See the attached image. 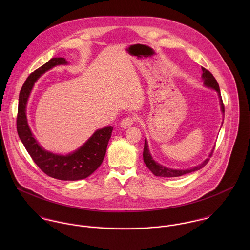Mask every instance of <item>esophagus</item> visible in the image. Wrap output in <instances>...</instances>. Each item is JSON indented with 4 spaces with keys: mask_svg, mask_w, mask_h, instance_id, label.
<instances>
[{
    "mask_svg": "<svg viewBox=\"0 0 250 250\" xmlns=\"http://www.w3.org/2000/svg\"><path fill=\"white\" fill-rule=\"evenodd\" d=\"M137 118L135 116H128V117H125L121 122H120V126L124 129H127V128H130L134 122H136Z\"/></svg>",
    "mask_w": 250,
    "mask_h": 250,
    "instance_id": "esophagus-1",
    "label": "esophagus"
}]
</instances>
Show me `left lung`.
<instances>
[{
    "label": "left lung",
    "instance_id": "left-lung-1",
    "mask_svg": "<svg viewBox=\"0 0 250 250\" xmlns=\"http://www.w3.org/2000/svg\"><path fill=\"white\" fill-rule=\"evenodd\" d=\"M202 79H203V83H204V85L207 86V87H210V88H213L215 91H217L218 93V97H219V103H220V108H221V111L223 112V115H224V105H223V102H222V98H221V95H220V90H219V85L216 82V80L214 79L213 74L210 71H208L207 69H205L204 67H202ZM222 126V125H221ZM213 152L214 150L211 152V154L209 155V157L211 158L212 155H213ZM143 161L146 165V167L149 168V170H151V172L156 175V176H159V177H179V176H182V175H185V174H188V173H190V172H193V171H196V170H199L200 168H202L203 167H205L208 162H209V158L206 159L203 163H201L200 165L194 167H191V168H188V169H172V168H167L158 163H156L150 152H149V148H148V144H147V141L145 140L144 142V149H143Z\"/></svg>",
    "mask_w": 250,
    "mask_h": 250
}]
</instances>
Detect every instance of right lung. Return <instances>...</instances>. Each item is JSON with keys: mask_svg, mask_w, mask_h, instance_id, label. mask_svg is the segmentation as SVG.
<instances>
[{"mask_svg": "<svg viewBox=\"0 0 250 250\" xmlns=\"http://www.w3.org/2000/svg\"><path fill=\"white\" fill-rule=\"evenodd\" d=\"M61 64H67L65 59L53 58L28 77L19 94L16 126L21 142L45 174L59 180L76 181L88 177L101 166L113 128L109 126L97 130L83 146L66 156L48 152L38 144L28 125L27 102L36 80L43 73Z\"/></svg>", "mask_w": 250, "mask_h": 250, "instance_id": "obj_1", "label": "right lung"}]
</instances>
